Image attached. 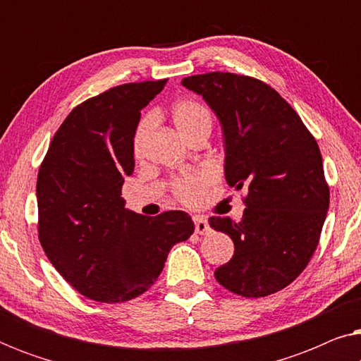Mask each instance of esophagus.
<instances>
[{"label": "esophagus", "mask_w": 361, "mask_h": 361, "mask_svg": "<svg viewBox=\"0 0 361 361\" xmlns=\"http://www.w3.org/2000/svg\"><path fill=\"white\" fill-rule=\"evenodd\" d=\"M194 224H195V233L199 235H207L210 231V225L204 216H194Z\"/></svg>", "instance_id": "obj_1"}]
</instances>
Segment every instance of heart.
Here are the masks:
<instances>
[{"mask_svg": "<svg viewBox=\"0 0 361 361\" xmlns=\"http://www.w3.org/2000/svg\"><path fill=\"white\" fill-rule=\"evenodd\" d=\"M171 120L176 130L185 141H190L197 136H209L214 126V116L210 108L197 98H180L171 106ZM152 128L151 116H145L137 125L133 137V151L140 157L145 151V145ZM212 177L209 172H194L187 174L174 182V195L182 204L194 207L204 200L207 187L210 185Z\"/></svg>", "mask_w": 361, "mask_h": 361, "instance_id": "b5f03b06", "label": "heart"}]
</instances>
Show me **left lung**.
<instances>
[{
    "instance_id": "left-lung-1",
    "label": "left lung",
    "mask_w": 361,
    "mask_h": 361,
    "mask_svg": "<svg viewBox=\"0 0 361 361\" xmlns=\"http://www.w3.org/2000/svg\"><path fill=\"white\" fill-rule=\"evenodd\" d=\"M224 131L225 179L245 189L240 221L212 216L233 240L235 253L215 279L243 298H264L289 286L319 245L330 192L315 137L268 83L230 72L185 77Z\"/></svg>"
}]
</instances>
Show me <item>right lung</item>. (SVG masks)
I'll list each match as a JSON object with an SVG mask.
<instances>
[{"instance_id": "right-lung-1", "label": "right lung", "mask_w": 361, "mask_h": 361, "mask_svg": "<svg viewBox=\"0 0 361 361\" xmlns=\"http://www.w3.org/2000/svg\"><path fill=\"white\" fill-rule=\"evenodd\" d=\"M113 87L73 108L37 174L39 241L59 274L88 299L116 304L146 293L172 246L194 233L185 212L145 216L125 209L141 110L166 85Z\"/></svg>"}]
</instances>
